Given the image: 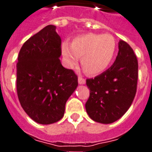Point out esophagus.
I'll list each match as a JSON object with an SVG mask.
<instances>
[{
    "instance_id": "esophagus-1",
    "label": "esophagus",
    "mask_w": 152,
    "mask_h": 152,
    "mask_svg": "<svg viewBox=\"0 0 152 152\" xmlns=\"http://www.w3.org/2000/svg\"><path fill=\"white\" fill-rule=\"evenodd\" d=\"M78 82H79V84H85L86 83V80L83 78V77H81V76H79L78 77Z\"/></svg>"
}]
</instances>
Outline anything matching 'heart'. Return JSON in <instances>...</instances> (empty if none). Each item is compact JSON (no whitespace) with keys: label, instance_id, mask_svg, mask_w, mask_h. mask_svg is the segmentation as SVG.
Instances as JSON below:
<instances>
[{"label":"heart","instance_id":"heart-1","mask_svg":"<svg viewBox=\"0 0 152 152\" xmlns=\"http://www.w3.org/2000/svg\"><path fill=\"white\" fill-rule=\"evenodd\" d=\"M66 64L74 68L81 58L84 71L90 76L101 74L111 65L116 50V42L110 34H85L71 40V46L61 47Z\"/></svg>","mask_w":152,"mask_h":152}]
</instances>
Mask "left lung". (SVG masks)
<instances>
[{
  "mask_svg": "<svg viewBox=\"0 0 152 152\" xmlns=\"http://www.w3.org/2000/svg\"><path fill=\"white\" fill-rule=\"evenodd\" d=\"M138 80V61L134 50L123 40L118 43L116 60L110 68L86 79L90 96L86 110L92 120L111 124L127 112L133 102Z\"/></svg>",
  "mask_w": 152,
  "mask_h": 152,
  "instance_id": "left-lung-1",
  "label": "left lung"
}]
</instances>
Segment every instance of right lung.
<instances>
[{
	"label": "right lung",
	"mask_w": 152,
	"mask_h": 152,
	"mask_svg": "<svg viewBox=\"0 0 152 152\" xmlns=\"http://www.w3.org/2000/svg\"><path fill=\"white\" fill-rule=\"evenodd\" d=\"M48 25L27 40L17 64V92L26 113L37 123L50 124L63 118L66 101L78 86L72 70L60 63L61 39Z\"/></svg>",
	"instance_id": "obj_1"
}]
</instances>
